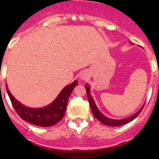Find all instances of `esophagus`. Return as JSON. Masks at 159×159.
I'll return each instance as SVG.
<instances>
[{
  "label": "esophagus",
  "instance_id": "1",
  "mask_svg": "<svg viewBox=\"0 0 159 159\" xmlns=\"http://www.w3.org/2000/svg\"><path fill=\"white\" fill-rule=\"evenodd\" d=\"M88 73L87 72H82L80 74V80H86L87 79H88Z\"/></svg>",
  "mask_w": 159,
  "mask_h": 159
}]
</instances>
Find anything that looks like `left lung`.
<instances>
[{
    "instance_id": "1",
    "label": "left lung",
    "mask_w": 159,
    "mask_h": 159,
    "mask_svg": "<svg viewBox=\"0 0 159 159\" xmlns=\"http://www.w3.org/2000/svg\"><path fill=\"white\" fill-rule=\"evenodd\" d=\"M85 88H86L87 95H88L90 107H91V109H92L94 116H95V119H98L100 123H102V124L107 125V126H110V127H119V126H121V125L130 123V122H131L133 119H135V118L139 115L140 112H141L142 110H143V107H144V105H143V106L142 107L140 108L139 110L135 114L132 115V116H130V117L126 118V119H119H119H110V118H107V116H103V115L99 111V109L97 108L95 101H94V99H92V95H91V94H90V87L88 86V84L85 85Z\"/></svg>"
}]
</instances>
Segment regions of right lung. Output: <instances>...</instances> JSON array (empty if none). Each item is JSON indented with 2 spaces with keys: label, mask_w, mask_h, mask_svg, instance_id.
I'll return each instance as SVG.
<instances>
[{
  "label": "right lung",
  "mask_w": 159,
  "mask_h": 159,
  "mask_svg": "<svg viewBox=\"0 0 159 159\" xmlns=\"http://www.w3.org/2000/svg\"><path fill=\"white\" fill-rule=\"evenodd\" d=\"M77 84L78 81L75 80L72 84L64 87L52 103L41 108H31L21 104L10 93L7 85L6 89L12 107L22 119L39 127H51L64 118L68 98Z\"/></svg>",
  "instance_id": "obj_1"
}]
</instances>
